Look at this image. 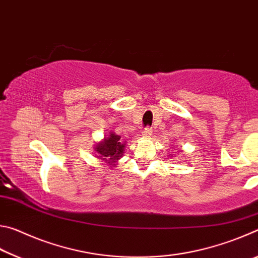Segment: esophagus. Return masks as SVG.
<instances>
[{"label":"esophagus","instance_id":"1","mask_svg":"<svg viewBox=\"0 0 258 258\" xmlns=\"http://www.w3.org/2000/svg\"><path fill=\"white\" fill-rule=\"evenodd\" d=\"M151 128L150 127H146V128H143V131H142V137L143 138H149V137H151Z\"/></svg>","mask_w":258,"mask_h":258}]
</instances>
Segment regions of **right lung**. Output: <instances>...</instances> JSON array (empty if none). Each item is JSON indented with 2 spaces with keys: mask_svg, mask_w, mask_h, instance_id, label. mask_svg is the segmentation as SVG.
Masks as SVG:
<instances>
[{
  "mask_svg": "<svg viewBox=\"0 0 258 258\" xmlns=\"http://www.w3.org/2000/svg\"><path fill=\"white\" fill-rule=\"evenodd\" d=\"M125 145L126 142L121 141L120 137L111 132L101 142L94 146V151L98 159L107 161L110 167H115L117 161L120 159V157H123Z\"/></svg>",
  "mask_w": 258,
  "mask_h": 258,
  "instance_id": "1",
  "label": "right lung"
}]
</instances>
